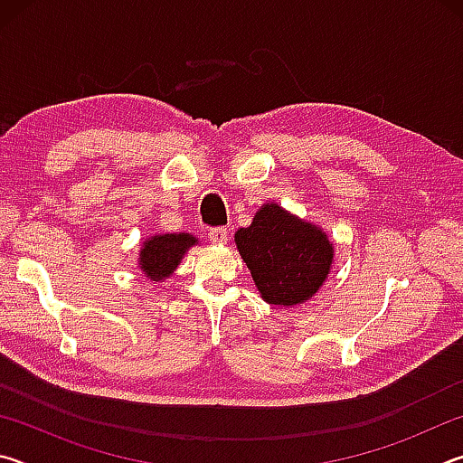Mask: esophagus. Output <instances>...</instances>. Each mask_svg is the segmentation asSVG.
<instances>
[{
  "label": "esophagus",
  "instance_id": "1",
  "mask_svg": "<svg viewBox=\"0 0 463 463\" xmlns=\"http://www.w3.org/2000/svg\"><path fill=\"white\" fill-rule=\"evenodd\" d=\"M208 239H210V242H214V245H226V242H229V231L226 229H213L208 232Z\"/></svg>",
  "mask_w": 463,
  "mask_h": 463
}]
</instances>
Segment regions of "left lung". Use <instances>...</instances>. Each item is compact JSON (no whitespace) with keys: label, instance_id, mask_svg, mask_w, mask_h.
Returning a JSON list of instances; mask_svg holds the SVG:
<instances>
[{"label":"left lung","instance_id":"obj_1","mask_svg":"<svg viewBox=\"0 0 463 463\" xmlns=\"http://www.w3.org/2000/svg\"><path fill=\"white\" fill-rule=\"evenodd\" d=\"M257 292L268 304L292 308L315 296L335 263V245L318 224L265 202L247 229L234 232Z\"/></svg>","mask_w":463,"mask_h":463}]
</instances>
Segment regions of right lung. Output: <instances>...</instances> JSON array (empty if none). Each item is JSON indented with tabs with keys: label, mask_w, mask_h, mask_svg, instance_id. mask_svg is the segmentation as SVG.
I'll return each mask as SVG.
<instances>
[{
	"label": "right lung",
	"mask_w": 463,
	"mask_h": 463,
	"mask_svg": "<svg viewBox=\"0 0 463 463\" xmlns=\"http://www.w3.org/2000/svg\"><path fill=\"white\" fill-rule=\"evenodd\" d=\"M194 245H198V239L190 232H167V234H153L143 241L138 250V269L145 273L146 279L153 284L174 276L179 268L184 255Z\"/></svg>",
	"instance_id": "add662e5"
}]
</instances>
